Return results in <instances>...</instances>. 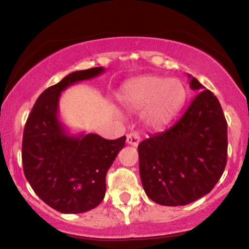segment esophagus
<instances>
[{
	"instance_id": "obj_1",
	"label": "esophagus",
	"mask_w": 249,
	"mask_h": 249,
	"mask_svg": "<svg viewBox=\"0 0 249 249\" xmlns=\"http://www.w3.org/2000/svg\"><path fill=\"white\" fill-rule=\"evenodd\" d=\"M140 142V135L137 132H132V133L127 134L126 137V143L131 144V146H138Z\"/></svg>"
}]
</instances>
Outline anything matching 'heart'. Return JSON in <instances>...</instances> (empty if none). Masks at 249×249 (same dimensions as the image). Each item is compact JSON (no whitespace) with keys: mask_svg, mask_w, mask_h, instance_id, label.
I'll return each mask as SVG.
<instances>
[{"mask_svg":"<svg viewBox=\"0 0 249 249\" xmlns=\"http://www.w3.org/2000/svg\"><path fill=\"white\" fill-rule=\"evenodd\" d=\"M187 99L185 85L177 78L141 75L127 80L118 92L123 107L140 110L148 127L160 130L174 122Z\"/></svg>","mask_w":249,"mask_h":249,"instance_id":"1","label":"heart"}]
</instances>
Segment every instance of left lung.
Segmentation results:
<instances>
[{
    "label": "left lung",
    "mask_w": 249,
    "mask_h": 249,
    "mask_svg": "<svg viewBox=\"0 0 249 249\" xmlns=\"http://www.w3.org/2000/svg\"><path fill=\"white\" fill-rule=\"evenodd\" d=\"M197 90L172 127L138 146L141 182L162 206H185L208 194L222 177L228 157V123L218 99L188 74Z\"/></svg>",
    "instance_id": "obj_1"
}]
</instances>
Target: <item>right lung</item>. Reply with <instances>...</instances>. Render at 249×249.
<instances>
[{
  "label": "right lung",
  "instance_id": "obj_1",
  "mask_svg": "<svg viewBox=\"0 0 249 249\" xmlns=\"http://www.w3.org/2000/svg\"><path fill=\"white\" fill-rule=\"evenodd\" d=\"M105 68L74 71L37 97L25 124L24 174L43 202L63 213L94 209L106 195V176L126 137L107 140L94 133L72 135L58 118L61 93L95 78Z\"/></svg>",
  "mask_w": 249,
  "mask_h": 249
}]
</instances>
